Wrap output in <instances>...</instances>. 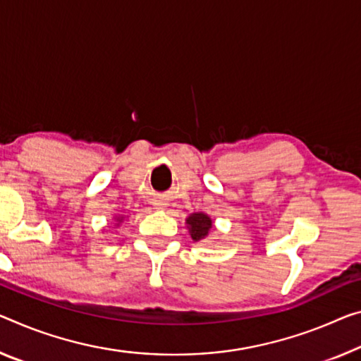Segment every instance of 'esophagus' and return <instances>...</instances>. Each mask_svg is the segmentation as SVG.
<instances>
[{"instance_id": "34e87169", "label": "esophagus", "mask_w": 361, "mask_h": 361, "mask_svg": "<svg viewBox=\"0 0 361 361\" xmlns=\"http://www.w3.org/2000/svg\"><path fill=\"white\" fill-rule=\"evenodd\" d=\"M153 204H154V208H157V209H163L166 207V203H161V202H157V203H153Z\"/></svg>"}]
</instances>
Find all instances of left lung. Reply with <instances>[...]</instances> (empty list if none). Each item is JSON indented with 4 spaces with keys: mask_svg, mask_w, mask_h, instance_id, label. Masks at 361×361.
Here are the masks:
<instances>
[{
    "mask_svg": "<svg viewBox=\"0 0 361 361\" xmlns=\"http://www.w3.org/2000/svg\"><path fill=\"white\" fill-rule=\"evenodd\" d=\"M188 234H190L193 242H204L207 237L209 235V232L213 229V219L209 218L208 214L204 213H192L188 218L185 219Z\"/></svg>",
    "mask_w": 361,
    "mask_h": 361,
    "instance_id": "8db88e82",
    "label": "left lung"
}]
</instances>
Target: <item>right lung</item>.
Listing matches in <instances>:
<instances>
[{
    "label": "right lung",
    "instance_id": "1",
    "mask_svg": "<svg viewBox=\"0 0 361 361\" xmlns=\"http://www.w3.org/2000/svg\"><path fill=\"white\" fill-rule=\"evenodd\" d=\"M126 218H129V216H124V214H116L114 218H113V219H114V223H113V224H114V227H119V224H123Z\"/></svg>",
    "mask_w": 361,
    "mask_h": 361
}]
</instances>
